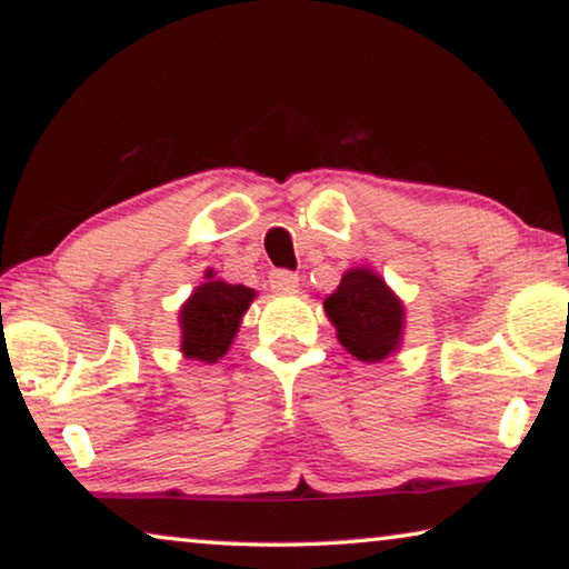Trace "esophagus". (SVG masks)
Masks as SVG:
<instances>
[{
    "label": "esophagus",
    "instance_id": "obj_1",
    "mask_svg": "<svg viewBox=\"0 0 569 569\" xmlns=\"http://www.w3.org/2000/svg\"><path fill=\"white\" fill-rule=\"evenodd\" d=\"M268 281H270V288L278 293H291L299 288V276L291 273V270H270Z\"/></svg>",
    "mask_w": 569,
    "mask_h": 569
}]
</instances>
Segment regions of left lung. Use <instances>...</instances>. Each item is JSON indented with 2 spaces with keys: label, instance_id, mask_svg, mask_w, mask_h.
<instances>
[{
  "label": "left lung",
  "instance_id": "1",
  "mask_svg": "<svg viewBox=\"0 0 569 569\" xmlns=\"http://www.w3.org/2000/svg\"><path fill=\"white\" fill-rule=\"evenodd\" d=\"M339 345L362 362H380L403 337V303L370 268L347 270L337 291L325 299Z\"/></svg>",
  "mask_w": 569,
  "mask_h": 569
}]
</instances>
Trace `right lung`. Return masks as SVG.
Returning a JSON list of instances; mask_svg holds the SVG:
<instances>
[{
	"mask_svg": "<svg viewBox=\"0 0 569 569\" xmlns=\"http://www.w3.org/2000/svg\"><path fill=\"white\" fill-rule=\"evenodd\" d=\"M201 283L181 307V352L189 360L217 362L230 350L232 339L240 329L242 313L256 299L248 286H232L224 281Z\"/></svg>",
	"mask_w": 569,
	"mask_h": 569,
	"instance_id": "add662e5",
	"label": "right lung"
}]
</instances>
